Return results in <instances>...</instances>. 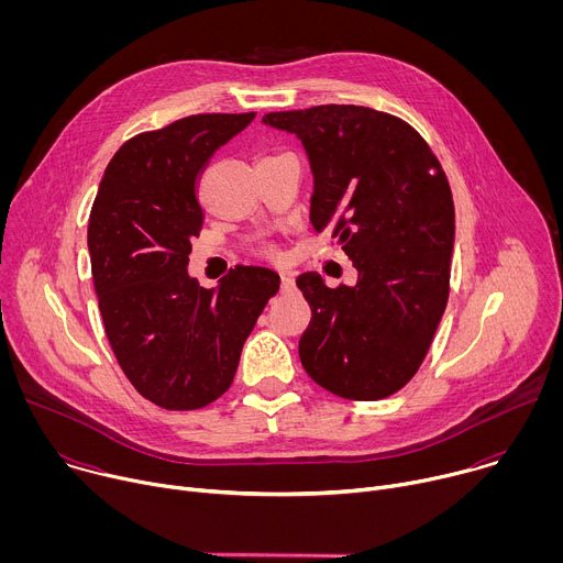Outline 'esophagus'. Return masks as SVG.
Segmentation results:
<instances>
[{
	"mask_svg": "<svg viewBox=\"0 0 563 563\" xmlns=\"http://www.w3.org/2000/svg\"><path fill=\"white\" fill-rule=\"evenodd\" d=\"M280 289L283 291H289V289H294V276L291 274H280Z\"/></svg>",
	"mask_w": 563,
	"mask_h": 563,
	"instance_id": "obj_1",
	"label": "esophagus"
}]
</instances>
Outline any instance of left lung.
Returning a JSON list of instances; mask_svg holds the SVG:
<instances>
[{
    "instance_id": "obj_1",
    "label": "left lung",
    "mask_w": 563,
    "mask_h": 563,
    "mask_svg": "<svg viewBox=\"0 0 563 563\" xmlns=\"http://www.w3.org/2000/svg\"><path fill=\"white\" fill-rule=\"evenodd\" d=\"M294 133L309 157L311 227L332 229L358 272L328 287L296 278L311 307L298 354L328 391L378 400L421 367L450 294L454 202L428 142L404 120L354 104L263 118Z\"/></svg>"
}]
</instances>
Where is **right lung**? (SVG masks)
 <instances>
[{"instance_id": "obj_1", "label": "right lung", "mask_w": 563, "mask_h": 563, "mask_svg": "<svg viewBox=\"0 0 563 563\" xmlns=\"http://www.w3.org/2000/svg\"><path fill=\"white\" fill-rule=\"evenodd\" d=\"M256 113H200L124 142L89 218L93 285L111 350L131 385L165 410L222 396L280 276L238 265L216 289L189 276L202 229L198 180Z\"/></svg>"}]
</instances>
